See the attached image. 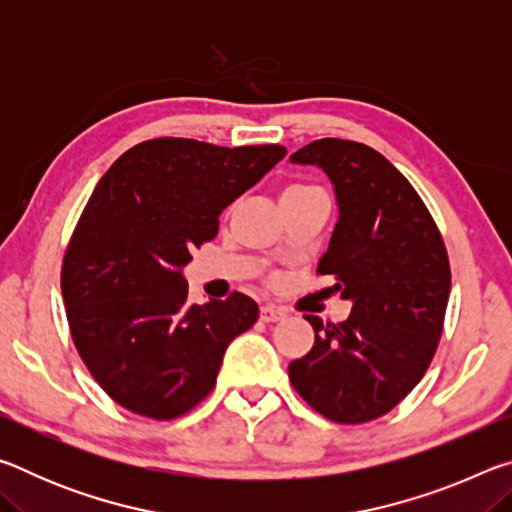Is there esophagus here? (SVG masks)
<instances>
[{"label": "esophagus", "instance_id": "obj_1", "mask_svg": "<svg viewBox=\"0 0 512 512\" xmlns=\"http://www.w3.org/2000/svg\"><path fill=\"white\" fill-rule=\"evenodd\" d=\"M259 318H262L264 323H277V320L287 318V311L280 307H273V305H264L262 309H259Z\"/></svg>", "mask_w": 512, "mask_h": 512}]
</instances>
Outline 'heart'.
<instances>
[{"mask_svg": "<svg viewBox=\"0 0 512 512\" xmlns=\"http://www.w3.org/2000/svg\"><path fill=\"white\" fill-rule=\"evenodd\" d=\"M305 185H293V187H289V189H302Z\"/></svg>", "mask_w": 512, "mask_h": 512, "instance_id": "heart-1", "label": "heart"}]
</instances>
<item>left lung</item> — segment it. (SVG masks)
Returning a JSON list of instances; mask_svg holds the SVG:
<instances>
[{
	"instance_id": "8db88e82",
	"label": "left lung",
	"mask_w": 512,
	"mask_h": 512,
	"mask_svg": "<svg viewBox=\"0 0 512 512\" xmlns=\"http://www.w3.org/2000/svg\"><path fill=\"white\" fill-rule=\"evenodd\" d=\"M291 162L323 169L334 187L339 219L318 273L334 275L352 314L339 325L305 316L316 341L289 379L329 420H375L413 391L438 348L452 287L443 237L409 180L366 144L325 137Z\"/></svg>"
}]
</instances>
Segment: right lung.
<instances>
[{
	"instance_id": "right-lung-1",
	"label": "right lung",
	"mask_w": 512,
	"mask_h": 512,
	"mask_svg": "<svg viewBox=\"0 0 512 512\" xmlns=\"http://www.w3.org/2000/svg\"><path fill=\"white\" fill-rule=\"evenodd\" d=\"M287 149H225L160 137L103 173L63 262V300L81 359L117 404L155 420L187 413L216 384L225 348L255 325L244 293L187 302L183 268L219 216Z\"/></svg>"
}]
</instances>
